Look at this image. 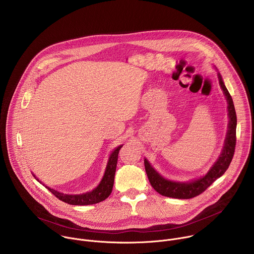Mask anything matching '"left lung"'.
I'll list each match as a JSON object with an SVG mask.
<instances>
[{
	"label": "left lung",
	"instance_id": "obj_1",
	"mask_svg": "<svg viewBox=\"0 0 254 254\" xmlns=\"http://www.w3.org/2000/svg\"><path fill=\"white\" fill-rule=\"evenodd\" d=\"M221 87L226 95L228 101L229 111V130L225 140V146L217 162L213 165L210 170L199 179L190 182H175L164 178L145 159V169L151 185L154 189L163 196L176 198V199H190L203 193L216 179L221 177L229 168L236 149L237 141V114L233 98L224 84L222 77L218 74Z\"/></svg>",
	"mask_w": 254,
	"mask_h": 254
}]
</instances>
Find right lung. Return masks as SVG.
<instances>
[{
    "label": "right lung",
    "mask_w": 254,
    "mask_h": 254,
    "mask_svg": "<svg viewBox=\"0 0 254 254\" xmlns=\"http://www.w3.org/2000/svg\"><path fill=\"white\" fill-rule=\"evenodd\" d=\"M122 146L123 145L117 147L110 154L104 175H103L101 181L99 182V184L93 190L86 192V193H83V194L69 195V194L60 193V192H58L52 188H49L47 186H45V187L52 194H54L59 200L65 202V203L71 204V205L85 206V205L96 204V203H99V202L105 200L110 195V193L112 191V187H113V183H114V175H115L116 165H117V160H118V154H119V151L122 148ZM33 176L35 177L34 174H33ZM35 178H36V180H38L37 177H35Z\"/></svg>",
    "instance_id": "1"
}]
</instances>
